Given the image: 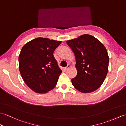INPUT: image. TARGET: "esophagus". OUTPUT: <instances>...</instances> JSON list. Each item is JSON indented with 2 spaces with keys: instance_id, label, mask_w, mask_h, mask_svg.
Instances as JSON below:
<instances>
[{
  "instance_id": "obj_1",
  "label": "esophagus",
  "mask_w": 126,
  "mask_h": 126,
  "mask_svg": "<svg viewBox=\"0 0 126 126\" xmlns=\"http://www.w3.org/2000/svg\"><path fill=\"white\" fill-rule=\"evenodd\" d=\"M70 64H68V65H67V66H66V67H65V68H64V71H66V70H68V69L70 68Z\"/></svg>"
}]
</instances>
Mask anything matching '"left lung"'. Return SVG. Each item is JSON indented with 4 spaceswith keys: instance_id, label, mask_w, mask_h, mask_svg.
Instances as JSON below:
<instances>
[{
    "instance_id": "8db88e82",
    "label": "left lung",
    "mask_w": 126,
    "mask_h": 126,
    "mask_svg": "<svg viewBox=\"0 0 126 126\" xmlns=\"http://www.w3.org/2000/svg\"><path fill=\"white\" fill-rule=\"evenodd\" d=\"M74 53L77 73L71 79L75 89L93 92L103 83L108 71L109 56L105 47L95 37L83 34L66 41Z\"/></svg>"
}]
</instances>
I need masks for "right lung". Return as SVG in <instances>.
<instances>
[{
    "mask_svg": "<svg viewBox=\"0 0 126 126\" xmlns=\"http://www.w3.org/2000/svg\"><path fill=\"white\" fill-rule=\"evenodd\" d=\"M61 41L37 38L26 43L19 56V69L26 84L38 93L55 88L62 73L53 53Z\"/></svg>",
    "mask_w": 126,
    "mask_h": 126,
    "instance_id": "1",
    "label": "right lung"
}]
</instances>
